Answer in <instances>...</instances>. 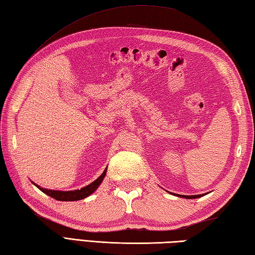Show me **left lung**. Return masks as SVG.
Segmentation results:
<instances>
[{"label":"left lung","instance_id":"8db88e82","mask_svg":"<svg viewBox=\"0 0 255 255\" xmlns=\"http://www.w3.org/2000/svg\"><path fill=\"white\" fill-rule=\"evenodd\" d=\"M204 194L202 195H191V196H187V195H176L178 197H184V198H188V199H193V198H198V197H202Z\"/></svg>","mask_w":255,"mask_h":255}]
</instances>
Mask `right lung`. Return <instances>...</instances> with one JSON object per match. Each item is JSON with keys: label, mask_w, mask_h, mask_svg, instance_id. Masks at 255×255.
I'll return each instance as SVG.
<instances>
[{"label": "right lung", "mask_w": 255, "mask_h": 255, "mask_svg": "<svg viewBox=\"0 0 255 255\" xmlns=\"http://www.w3.org/2000/svg\"><path fill=\"white\" fill-rule=\"evenodd\" d=\"M106 171L107 167L104 170V172L102 173L100 177H97L94 182H92L89 185H86L85 187L81 188V189H75V191H53V189H47V188H42L39 185L35 184V186L40 189L41 192H44L47 194L48 196H50L52 198H55L57 200H62V202H74V200H80L83 199L85 197L90 196L92 193H94L97 187L101 185V183L104 180V177L106 175Z\"/></svg>", "instance_id": "1"}]
</instances>
